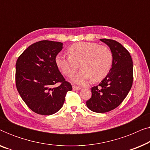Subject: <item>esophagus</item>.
Listing matches in <instances>:
<instances>
[{"label": "esophagus", "instance_id": "1", "mask_svg": "<svg viewBox=\"0 0 150 150\" xmlns=\"http://www.w3.org/2000/svg\"><path fill=\"white\" fill-rule=\"evenodd\" d=\"M72 89H73L74 91H79V90H81V87H78V86H75V85H74L73 87H72Z\"/></svg>", "mask_w": 150, "mask_h": 150}]
</instances>
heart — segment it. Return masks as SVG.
<instances>
[{
	"label": "heart",
	"instance_id": "b5f03b06",
	"mask_svg": "<svg viewBox=\"0 0 150 150\" xmlns=\"http://www.w3.org/2000/svg\"><path fill=\"white\" fill-rule=\"evenodd\" d=\"M69 57L58 54L55 59L57 66L67 76L81 69L76 75L71 77V81L83 84L91 79L100 81L109 72L112 63V54L108 47L99 46L91 42H79L68 48Z\"/></svg>",
	"mask_w": 150,
	"mask_h": 150
}]
</instances>
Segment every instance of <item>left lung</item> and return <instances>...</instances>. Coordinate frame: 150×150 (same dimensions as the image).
Wrapping results in <instances>:
<instances>
[{
  "label": "left lung",
  "mask_w": 150,
  "mask_h": 150,
  "mask_svg": "<svg viewBox=\"0 0 150 150\" xmlns=\"http://www.w3.org/2000/svg\"><path fill=\"white\" fill-rule=\"evenodd\" d=\"M109 47L112 63L109 72L99 85L91 88V98L86 104L92 111L106 112L117 107L128 95L133 81V64L130 53L120 43L100 39Z\"/></svg>",
  "instance_id": "8db88e82"
}]
</instances>
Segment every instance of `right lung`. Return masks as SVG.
I'll return each instance as SVG.
<instances>
[{
    "label": "right lung",
    "instance_id": "obj_1",
    "mask_svg": "<svg viewBox=\"0 0 150 150\" xmlns=\"http://www.w3.org/2000/svg\"><path fill=\"white\" fill-rule=\"evenodd\" d=\"M63 43L43 40L28 47L16 64L18 91L28 107L36 113L50 115L62 108L72 87L59 70L55 59ZM59 82L60 85L53 88Z\"/></svg>",
    "mask_w": 150,
    "mask_h": 150
}]
</instances>
